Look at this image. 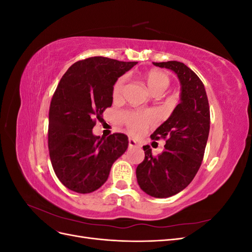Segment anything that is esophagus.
<instances>
[{
  "label": "esophagus",
  "mask_w": 252,
  "mask_h": 252,
  "mask_svg": "<svg viewBox=\"0 0 252 252\" xmlns=\"http://www.w3.org/2000/svg\"><path fill=\"white\" fill-rule=\"evenodd\" d=\"M129 147H135V146H139V144H138V142H136L135 140H133V139H129Z\"/></svg>",
  "instance_id": "esophagus-1"
}]
</instances>
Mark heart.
I'll list each match as a JSON object with an SVG mask.
<instances>
[{"mask_svg":"<svg viewBox=\"0 0 252 252\" xmlns=\"http://www.w3.org/2000/svg\"><path fill=\"white\" fill-rule=\"evenodd\" d=\"M147 87L152 94L157 93H163L169 86L168 75L161 70H150L145 75ZM125 85V78H119L112 87V97L113 100H120L123 95ZM155 121V118L150 114H140V113H127L124 116V122L126 123L129 130L132 133H141L144 131L147 125L151 124Z\"/></svg>","mask_w":252,"mask_h":252,"instance_id":"b5f03b06","label":"heart"}]
</instances>
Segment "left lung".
I'll return each mask as SVG.
<instances>
[{
  "label": "left lung",
  "mask_w": 252,
  "mask_h": 252,
  "mask_svg": "<svg viewBox=\"0 0 252 252\" xmlns=\"http://www.w3.org/2000/svg\"><path fill=\"white\" fill-rule=\"evenodd\" d=\"M154 65L177 74L180 103L151 134L154 140L166 139L164 151L154 157L148 145L143 146L145 158L135 173L145 193L163 199L185 189L199 170L208 140L210 110L204 84L189 67L178 61Z\"/></svg>",
  "instance_id": "1"
}]
</instances>
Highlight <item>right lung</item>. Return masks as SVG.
<instances>
[{
    "label": "right lung",
    "mask_w": 252,
    "mask_h": 252,
    "mask_svg": "<svg viewBox=\"0 0 252 252\" xmlns=\"http://www.w3.org/2000/svg\"><path fill=\"white\" fill-rule=\"evenodd\" d=\"M136 64L88 58L71 65L59 83L49 108V156L58 179L74 192L100 188L128 148L127 135L101 138L93 128L112 105L113 84Z\"/></svg>",
    "instance_id": "add662e5"
}]
</instances>
